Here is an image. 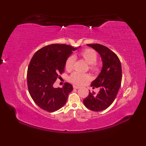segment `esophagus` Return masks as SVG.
I'll return each instance as SVG.
<instances>
[{
    "mask_svg": "<svg viewBox=\"0 0 146 146\" xmlns=\"http://www.w3.org/2000/svg\"><path fill=\"white\" fill-rule=\"evenodd\" d=\"M80 86H76V85H73V88L74 89H78V88H80Z\"/></svg>",
    "mask_w": 146,
    "mask_h": 146,
    "instance_id": "34e87169",
    "label": "esophagus"
}]
</instances>
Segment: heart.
I'll return each instance as SVG.
<instances>
[{
    "label": "heart",
    "instance_id": "b5f03b06",
    "mask_svg": "<svg viewBox=\"0 0 146 146\" xmlns=\"http://www.w3.org/2000/svg\"><path fill=\"white\" fill-rule=\"evenodd\" d=\"M78 57L86 61L89 64V69L92 72L97 73L99 70L98 64L96 63L97 60V52L92 49H85L78 53ZM75 62V58L73 56L68 57L64 63V68L66 70L70 71L73 69ZM88 74H82L77 72L73 73L69 77L70 82L73 84L80 85L87 81L89 79Z\"/></svg>",
    "mask_w": 146,
    "mask_h": 146
}]
</instances>
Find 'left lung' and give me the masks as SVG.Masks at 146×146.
I'll return each instance as SVG.
<instances>
[{"label":"left lung","mask_w":146,"mask_h":146,"mask_svg":"<svg viewBox=\"0 0 146 146\" xmlns=\"http://www.w3.org/2000/svg\"><path fill=\"white\" fill-rule=\"evenodd\" d=\"M87 46L100 55L103 66L100 73L91 84L94 88H100V91L97 94L90 92L88 97L83 100V104L90 110L100 111L107 108L116 98L122 82V67L119 58L106 46L99 44Z\"/></svg>","instance_id":"obj_1"}]
</instances>
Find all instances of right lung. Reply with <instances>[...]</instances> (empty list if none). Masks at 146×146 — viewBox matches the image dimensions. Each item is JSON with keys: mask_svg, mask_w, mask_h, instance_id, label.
<instances>
[{"mask_svg": "<svg viewBox=\"0 0 146 146\" xmlns=\"http://www.w3.org/2000/svg\"><path fill=\"white\" fill-rule=\"evenodd\" d=\"M77 49L67 44H51L33 56L27 69V87L34 102L42 110L53 112L66 104L73 86L65 83L63 88H54L53 84L64 72L66 59Z\"/></svg>", "mask_w": 146, "mask_h": 146, "instance_id": "1", "label": "right lung"}]
</instances>
